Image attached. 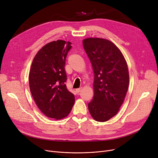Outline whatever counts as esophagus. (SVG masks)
Listing matches in <instances>:
<instances>
[{
	"label": "esophagus",
	"mask_w": 158,
	"mask_h": 158,
	"mask_svg": "<svg viewBox=\"0 0 158 158\" xmlns=\"http://www.w3.org/2000/svg\"><path fill=\"white\" fill-rule=\"evenodd\" d=\"M81 88H77V89H76V93L77 94H79L81 91Z\"/></svg>",
	"instance_id": "esophagus-1"
}]
</instances>
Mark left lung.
Instances as JSON below:
<instances>
[{
  "label": "left lung",
  "instance_id": "1",
  "mask_svg": "<svg viewBox=\"0 0 158 158\" xmlns=\"http://www.w3.org/2000/svg\"><path fill=\"white\" fill-rule=\"evenodd\" d=\"M82 44L94 72V96L88 110L95 120L106 122L117 114L127 94V64L120 50L108 40L88 38Z\"/></svg>",
  "mask_w": 158,
  "mask_h": 158
}]
</instances>
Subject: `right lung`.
Masks as SVG:
<instances>
[{
	"label": "right lung",
	"instance_id": "add662e5",
	"mask_svg": "<svg viewBox=\"0 0 158 158\" xmlns=\"http://www.w3.org/2000/svg\"><path fill=\"white\" fill-rule=\"evenodd\" d=\"M71 42L53 41L40 48L31 64L29 75L31 93L46 117L61 120L69 114L75 102L64 82V64Z\"/></svg>",
	"mask_w": 158,
	"mask_h": 158
}]
</instances>
